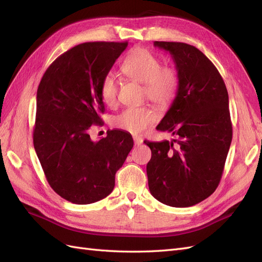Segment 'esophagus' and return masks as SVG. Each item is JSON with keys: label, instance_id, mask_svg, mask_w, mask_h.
<instances>
[{"label": "esophagus", "instance_id": "34e87169", "mask_svg": "<svg viewBox=\"0 0 262 262\" xmlns=\"http://www.w3.org/2000/svg\"><path fill=\"white\" fill-rule=\"evenodd\" d=\"M133 141H134V144H136V145H140V144H142V142H143V139H142L141 137L134 136V137H133Z\"/></svg>", "mask_w": 262, "mask_h": 262}]
</instances>
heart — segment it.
Here are the masks:
<instances>
[{
    "mask_svg": "<svg viewBox=\"0 0 262 262\" xmlns=\"http://www.w3.org/2000/svg\"><path fill=\"white\" fill-rule=\"evenodd\" d=\"M122 73L129 80L143 84V95L155 105L167 106L175 98L178 91V75L169 67H161L156 55L145 49H134L121 66ZM119 85L114 73H107L100 84V97L106 106L117 104ZM157 116L147 106L126 108L113 119L117 129L132 134H140L155 123Z\"/></svg>",
    "mask_w": 262,
    "mask_h": 262,
    "instance_id": "1",
    "label": "heart"
}]
</instances>
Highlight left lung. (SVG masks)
Instances as JSON below:
<instances>
[{"label":"left lung","mask_w":262,"mask_h":262,"mask_svg":"<svg viewBox=\"0 0 262 262\" xmlns=\"http://www.w3.org/2000/svg\"><path fill=\"white\" fill-rule=\"evenodd\" d=\"M168 51L178 75V91L157 130L176 140L144 143L152 150L146 166L150 194L173 208L203 201L217 188L233 129L228 94L217 69L195 47L154 41Z\"/></svg>","instance_id":"1"}]
</instances>
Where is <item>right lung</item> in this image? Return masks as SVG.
I'll list each match as a JSON object with an SVG mask.
<instances>
[{"instance_id": "obj_1", "label": "right lung", "mask_w": 262, "mask_h": 262, "mask_svg": "<svg viewBox=\"0 0 262 262\" xmlns=\"http://www.w3.org/2000/svg\"><path fill=\"white\" fill-rule=\"evenodd\" d=\"M128 42H85L47 69L37 91L34 146L51 188L63 199L90 204L115 187L117 170L133 147L131 134L107 131L93 141L92 124L101 122L100 84Z\"/></svg>"}]
</instances>
